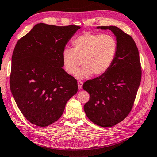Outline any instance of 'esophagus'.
I'll use <instances>...</instances> for the list:
<instances>
[{"label":"esophagus","mask_w":157,"mask_h":157,"mask_svg":"<svg viewBox=\"0 0 157 157\" xmlns=\"http://www.w3.org/2000/svg\"><path fill=\"white\" fill-rule=\"evenodd\" d=\"M78 87L79 89H82V86H83V82L82 81H78Z\"/></svg>","instance_id":"obj_1"}]
</instances>
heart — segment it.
I'll list each match as a JSON object with an SVG mask.
<instances>
[{"instance_id": "obj_1", "label": "heart", "mask_w": 157, "mask_h": 157, "mask_svg": "<svg viewBox=\"0 0 157 157\" xmlns=\"http://www.w3.org/2000/svg\"><path fill=\"white\" fill-rule=\"evenodd\" d=\"M72 45L73 49L63 51V66L69 74H74L82 61L83 66L75 74L79 79L105 74L111 67L118 49L117 41L112 35L90 32L74 39Z\"/></svg>"}]
</instances>
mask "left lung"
Listing matches in <instances>:
<instances>
[{"label":"left lung","mask_w":157,"mask_h":157,"mask_svg":"<svg viewBox=\"0 0 157 157\" xmlns=\"http://www.w3.org/2000/svg\"><path fill=\"white\" fill-rule=\"evenodd\" d=\"M116 37L118 49L111 67L105 74L86 81L83 88L90 94L84 105L91 121L101 127L117 124L129 114L141 81L139 53L131 36L115 26H101Z\"/></svg>","instance_id":"1"}]
</instances>
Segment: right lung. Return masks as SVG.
Segmentation results:
<instances>
[{"instance_id":"right-lung-1","label":"right lung","mask_w":157,"mask_h":157,"mask_svg":"<svg viewBox=\"0 0 157 157\" xmlns=\"http://www.w3.org/2000/svg\"><path fill=\"white\" fill-rule=\"evenodd\" d=\"M79 29L39 23L17 41L10 87L18 108L31 124L44 127L57 121L77 93V80L62 68V56Z\"/></svg>"}]
</instances>
